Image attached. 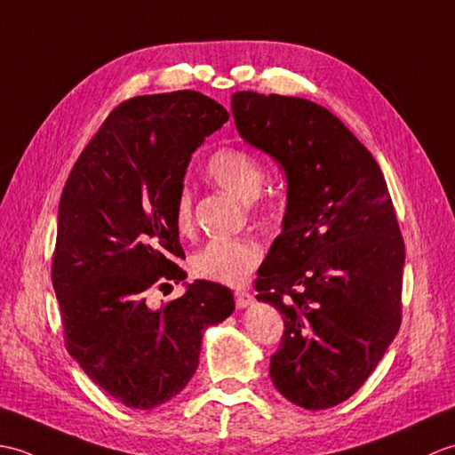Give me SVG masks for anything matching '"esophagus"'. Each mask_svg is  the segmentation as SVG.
Listing matches in <instances>:
<instances>
[{"instance_id":"obj_1","label":"esophagus","mask_w":455,"mask_h":455,"mask_svg":"<svg viewBox=\"0 0 455 455\" xmlns=\"http://www.w3.org/2000/svg\"><path fill=\"white\" fill-rule=\"evenodd\" d=\"M251 304H253V294H251L249 290H243V288L235 290V306H237V309H243Z\"/></svg>"}]
</instances>
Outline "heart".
Segmentation results:
<instances>
[{
	"label": "heart",
	"mask_w": 455,
	"mask_h": 455,
	"mask_svg": "<svg viewBox=\"0 0 455 455\" xmlns=\"http://www.w3.org/2000/svg\"><path fill=\"white\" fill-rule=\"evenodd\" d=\"M208 177L228 193L243 202H253L267 185V171L260 161L243 149L226 148L216 151L206 165ZM175 226L179 234H190L195 228L193 196L187 188L175 200ZM262 259V247L253 237L212 239L193 257L195 276L220 282V284H243Z\"/></svg>",
	"instance_id": "heart-1"
}]
</instances>
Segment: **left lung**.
<instances>
[{"mask_svg":"<svg viewBox=\"0 0 455 455\" xmlns=\"http://www.w3.org/2000/svg\"><path fill=\"white\" fill-rule=\"evenodd\" d=\"M241 138L275 157L288 180L282 234L262 262L257 299L284 319L270 378L309 411L364 386L401 327L405 243L378 161L307 99L237 91Z\"/></svg>","mask_w":455,"mask_h":455,"instance_id":"obj_1","label":"left lung"}]
</instances>
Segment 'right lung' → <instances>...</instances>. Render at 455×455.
I'll return each mask as SVG.
<instances>
[{"mask_svg":"<svg viewBox=\"0 0 455 455\" xmlns=\"http://www.w3.org/2000/svg\"><path fill=\"white\" fill-rule=\"evenodd\" d=\"M198 91L120 103L82 151L58 208L52 284L69 356L130 409L173 399L198 368L202 335L235 309L231 290L196 280L161 307L151 288L187 272L175 226L190 156L228 123Z\"/></svg>","mask_w":455,"mask_h":455,"instance_id":"add662e5","label":"right lung"}]
</instances>
